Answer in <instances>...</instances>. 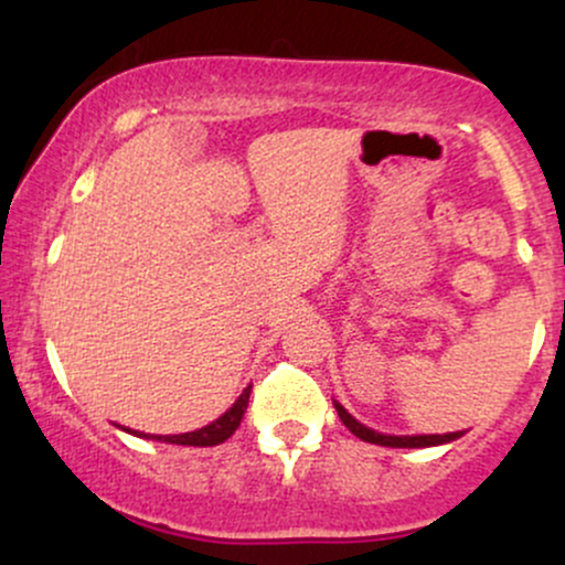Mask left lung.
I'll list each match as a JSON object with an SVG mask.
<instances>
[{
	"label": "left lung",
	"instance_id": "8db88e82",
	"mask_svg": "<svg viewBox=\"0 0 565 565\" xmlns=\"http://www.w3.org/2000/svg\"><path fill=\"white\" fill-rule=\"evenodd\" d=\"M337 414H340L342 425L353 433L355 438L366 440V444H377V446H391V449H425V446H440L449 444V440H457L462 433H444V436H385V433L372 430V427L361 425L353 414L345 412V406L334 404Z\"/></svg>",
	"mask_w": 565,
	"mask_h": 565
}]
</instances>
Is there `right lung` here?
<instances>
[{"label": "right lung", "mask_w": 565, "mask_h": 565, "mask_svg": "<svg viewBox=\"0 0 565 565\" xmlns=\"http://www.w3.org/2000/svg\"><path fill=\"white\" fill-rule=\"evenodd\" d=\"M249 393H252V385L244 387V393L238 395L236 404H233V406L228 408V412L223 414V417H217L215 423L206 425V427H199V430H191V433H180V436H151V433H138V430H129V427H121V430L132 433V436H138V438L161 440V444H178V446H217V444H223V440H228V438L233 436V433H236V427L242 425L246 406H249Z\"/></svg>", "instance_id": "obj_1"}]
</instances>
